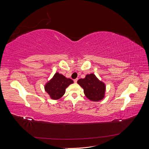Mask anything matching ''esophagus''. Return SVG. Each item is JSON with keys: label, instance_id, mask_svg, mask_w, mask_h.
<instances>
[{"label": "esophagus", "instance_id": "1", "mask_svg": "<svg viewBox=\"0 0 149 149\" xmlns=\"http://www.w3.org/2000/svg\"><path fill=\"white\" fill-rule=\"evenodd\" d=\"M77 81H78V78L74 79V83H77Z\"/></svg>", "mask_w": 149, "mask_h": 149}]
</instances>
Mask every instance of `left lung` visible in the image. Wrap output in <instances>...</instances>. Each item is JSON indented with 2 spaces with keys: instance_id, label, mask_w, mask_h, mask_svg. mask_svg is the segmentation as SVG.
<instances>
[{
  "instance_id": "8db88e82",
  "label": "left lung",
  "mask_w": 149,
  "mask_h": 149,
  "mask_svg": "<svg viewBox=\"0 0 149 149\" xmlns=\"http://www.w3.org/2000/svg\"><path fill=\"white\" fill-rule=\"evenodd\" d=\"M77 83L83 88L84 93L88 100L99 101L105 97L106 84L94 74H86L84 78L78 79Z\"/></svg>"
}]
</instances>
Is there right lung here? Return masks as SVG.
I'll return each mask as SVG.
<instances>
[{
	"label": "right lung",
	"instance_id": "obj_1",
	"mask_svg": "<svg viewBox=\"0 0 149 149\" xmlns=\"http://www.w3.org/2000/svg\"><path fill=\"white\" fill-rule=\"evenodd\" d=\"M73 83V81L71 79L67 78L57 72L45 84L44 88L51 99L57 100L64 95L66 88Z\"/></svg>",
	"mask_w": 149,
	"mask_h": 149
}]
</instances>
